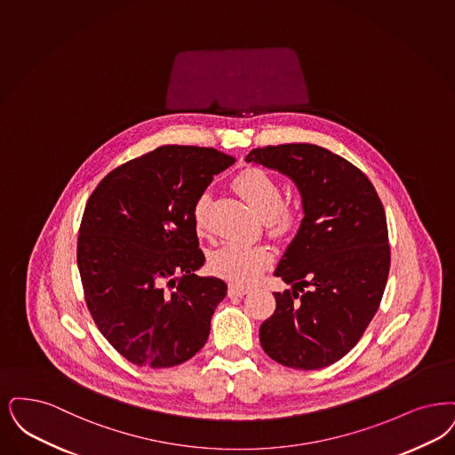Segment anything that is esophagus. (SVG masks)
<instances>
[{
  "instance_id": "esophagus-1",
  "label": "esophagus",
  "mask_w": 455,
  "mask_h": 455,
  "mask_svg": "<svg viewBox=\"0 0 455 455\" xmlns=\"http://www.w3.org/2000/svg\"><path fill=\"white\" fill-rule=\"evenodd\" d=\"M249 291H251L249 288H243V286H238V284H230V286H228V296H230V298L243 296V294H247Z\"/></svg>"
}]
</instances>
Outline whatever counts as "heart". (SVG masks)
Wrapping results in <instances>:
<instances>
[{
  "instance_id": "b5f03b06",
  "label": "heart",
  "mask_w": 455,
  "mask_h": 455,
  "mask_svg": "<svg viewBox=\"0 0 455 455\" xmlns=\"http://www.w3.org/2000/svg\"><path fill=\"white\" fill-rule=\"evenodd\" d=\"M236 193L247 201L264 219L267 228L283 235L290 232L298 221V210L290 203H283L281 184L273 176L259 167H249L236 174L234 180ZM212 204L210 191H203L193 204V223L198 235H204L208 228V212ZM273 262V252L264 243L227 242L208 259V267L213 274L234 283L251 284Z\"/></svg>"
}]
</instances>
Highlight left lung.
Returning <instances> with one entry per match:
<instances>
[{"mask_svg": "<svg viewBox=\"0 0 455 455\" xmlns=\"http://www.w3.org/2000/svg\"><path fill=\"white\" fill-rule=\"evenodd\" d=\"M245 161L288 176L305 213L274 271L292 291L274 292L260 346L286 367H327L355 347L381 303L391 264L381 200L361 169L323 147H262Z\"/></svg>", "mask_w": 455, "mask_h": 455, "instance_id": "left-lung-1", "label": "left lung"}]
</instances>
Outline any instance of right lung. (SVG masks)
<instances>
[{"instance_id": "right-lung-1", "label": "right lung", "mask_w": 455, "mask_h": 455, "mask_svg": "<svg viewBox=\"0 0 455 455\" xmlns=\"http://www.w3.org/2000/svg\"><path fill=\"white\" fill-rule=\"evenodd\" d=\"M235 163L215 148L163 146L118 165L86 203L77 236L84 299L103 337L140 367L191 359L227 294L204 264L193 204Z\"/></svg>"}]
</instances>
